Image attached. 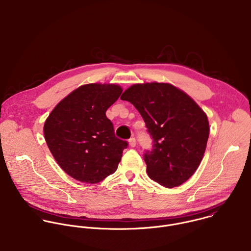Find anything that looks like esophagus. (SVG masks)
<instances>
[{
	"instance_id": "obj_1",
	"label": "esophagus",
	"mask_w": 251,
	"mask_h": 251,
	"mask_svg": "<svg viewBox=\"0 0 251 251\" xmlns=\"http://www.w3.org/2000/svg\"><path fill=\"white\" fill-rule=\"evenodd\" d=\"M129 145H130V147H132V148H134V147L136 146V139H135L134 137H132V138L129 140Z\"/></svg>"
}]
</instances>
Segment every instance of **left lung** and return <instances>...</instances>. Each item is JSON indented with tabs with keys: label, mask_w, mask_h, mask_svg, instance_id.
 <instances>
[{
	"label": "left lung",
	"mask_w": 251,
	"mask_h": 251,
	"mask_svg": "<svg viewBox=\"0 0 251 251\" xmlns=\"http://www.w3.org/2000/svg\"><path fill=\"white\" fill-rule=\"evenodd\" d=\"M120 99L136 107L152 139L151 151L144 154L149 177L168 188L188 180L198 169L209 138L205 112L171 83H137Z\"/></svg>",
	"instance_id": "left-lung-1"
}]
</instances>
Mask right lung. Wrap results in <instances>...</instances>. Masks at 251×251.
<instances>
[{
	"mask_svg": "<svg viewBox=\"0 0 251 251\" xmlns=\"http://www.w3.org/2000/svg\"><path fill=\"white\" fill-rule=\"evenodd\" d=\"M121 93V87L110 83L83 85L61 100L46 119V144L73 178L93 184L116 172L128 143L115 136L105 112Z\"/></svg>",
	"mask_w": 251,
	"mask_h": 251,
	"instance_id": "obj_1",
	"label": "right lung"
}]
</instances>
